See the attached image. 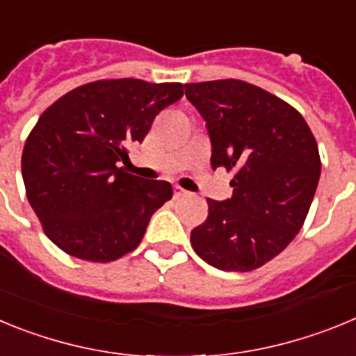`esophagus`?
<instances>
[{"label": "esophagus", "instance_id": "obj_1", "mask_svg": "<svg viewBox=\"0 0 356 356\" xmlns=\"http://www.w3.org/2000/svg\"><path fill=\"white\" fill-rule=\"evenodd\" d=\"M185 194H187V191H184V188H180V187H175V191H172V196H175V200L185 196Z\"/></svg>", "mask_w": 356, "mask_h": 356}]
</instances>
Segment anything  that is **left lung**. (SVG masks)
<instances>
[{"instance_id": "left-lung-1", "label": "left lung", "mask_w": 356, "mask_h": 356, "mask_svg": "<svg viewBox=\"0 0 356 356\" xmlns=\"http://www.w3.org/2000/svg\"><path fill=\"white\" fill-rule=\"evenodd\" d=\"M207 121L212 169L234 171V196L207 200L209 217L191 232L194 251L221 271L259 269L291 244L321 176L316 137L303 115L242 80L185 83Z\"/></svg>"}]
</instances>
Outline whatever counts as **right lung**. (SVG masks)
I'll return each mask as SVG.
<instances>
[{
	"mask_svg": "<svg viewBox=\"0 0 356 356\" xmlns=\"http://www.w3.org/2000/svg\"><path fill=\"white\" fill-rule=\"evenodd\" d=\"M184 96L181 83L97 80L44 110L21 156L26 197L44 234L71 257L112 262L139 246L169 181L119 168L153 119Z\"/></svg>",
	"mask_w": 356,
	"mask_h": 356,
	"instance_id": "obj_1",
	"label": "right lung"
}]
</instances>
